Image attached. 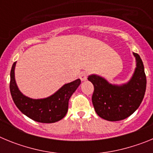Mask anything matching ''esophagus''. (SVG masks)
<instances>
[{"instance_id":"esophagus-1","label":"esophagus","mask_w":153,"mask_h":153,"mask_svg":"<svg viewBox=\"0 0 153 153\" xmlns=\"http://www.w3.org/2000/svg\"><path fill=\"white\" fill-rule=\"evenodd\" d=\"M87 74L86 72H82L80 74H79V79H81L82 81L86 80L87 79Z\"/></svg>"}]
</instances>
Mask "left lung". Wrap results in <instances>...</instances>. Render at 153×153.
I'll use <instances>...</instances> for the list:
<instances>
[{"label": "left lung", "mask_w": 153, "mask_h": 153, "mask_svg": "<svg viewBox=\"0 0 153 153\" xmlns=\"http://www.w3.org/2000/svg\"><path fill=\"white\" fill-rule=\"evenodd\" d=\"M136 67L132 78L123 85H113L97 75H90L94 91L92 102L99 117L108 121H120L129 117L140 106L146 88V76L140 55L133 53Z\"/></svg>", "instance_id": "obj_1"}]
</instances>
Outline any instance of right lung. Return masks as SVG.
Returning a JSON list of instances; mask_svg holds the SVG:
<instances>
[{
  "mask_svg": "<svg viewBox=\"0 0 153 153\" xmlns=\"http://www.w3.org/2000/svg\"><path fill=\"white\" fill-rule=\"evenodd\" d=\"M14 62L10 70V91L20 111L36 122L52 123L62 120L68 110L69 100L81 83L79 79L63 85L52 96L44 99H31L24 96L17 86L14 77Z\"/></svg>",
  "mask_w": 153,
  "mask_h": 153,
  "instance_id": "obj_1",
  "label": "right lung"
}]
</instances>
